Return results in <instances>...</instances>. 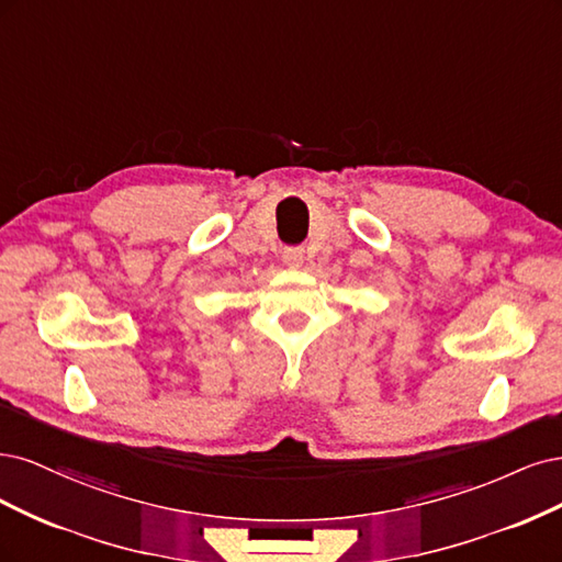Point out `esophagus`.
<instances>
[{
    "label": "esophagus",
    "instance_id": "34e87169",
    "mask_svg": "<svg viewBox=\"0 0 562 562\" xmlns=\"http://www.w3.org/2000/svg\"><path fill=\"white\" fill-rule=\"evenodd\" d=\"M303 261H305V257H303V249H299V247L284 249V263H286V266L301 268V266H303Z\"/></svg>",
    "mask_w": 562,
    "mask_h": 562
}]
</instances>
